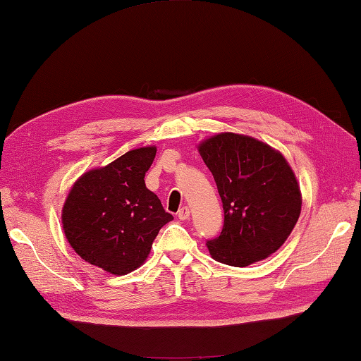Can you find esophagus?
Masks as SVG:
<instances>
[{
  "label": "esophagus",
  "instance_id": "obj_1",
  "mask_svg": "<svg viewBox=\"0 0 361 361\" xmlns=\"http://www.w3.org/2000/svg\"><path fill=\"white\" fill-rule=\"evenodd\" d=\"M189 214H190V211H189L188 207H183V208L178 211V213H176V216H178L180 221H186V219H189Z\"/></svg>",
  "mask_w": 361,
  "mask_h": 361
}]
</instances>
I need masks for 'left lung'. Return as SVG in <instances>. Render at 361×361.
Returning a JSON list of instances; mask_svg holds the SVG:
<instances>
[{
  "label": "left lung",
  "instance_id": "left-lung-1",
  "mask_svg": "<svg viewBox=\"0 0 361 361\" xmlns=\"http://www.w3.org/2000/svg\"><path fill=\"white\" fill-rule=\"evenodd\" d=\"M224 207L221 235L207 241L219 263L245 267L277 252L302 208L300 188L280 152L261 140L221 133L199 144Z\"/></svg>",
  "mask_w": 361,
  "mask_h": 361
}]
</instances>
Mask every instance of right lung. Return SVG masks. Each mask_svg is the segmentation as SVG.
<instances>
[{
	"label": "right lung",
	"mask_w": 361,
	"mask_h": 361,
	"mask_svg": "<svg viewBox=\"0 0 361 361\" xmlns=\"http://www.w3.org/2000/svg\"><path fill=\"white\" fill-rule=\"evenodd\" d=\"M157 147L126 152L76 180L62 208L68 244L84 261L125 275L144 264L161 227L173 216L145 186Z\"/></svg>",
	"instance_id": "1"
}]
</instances>
